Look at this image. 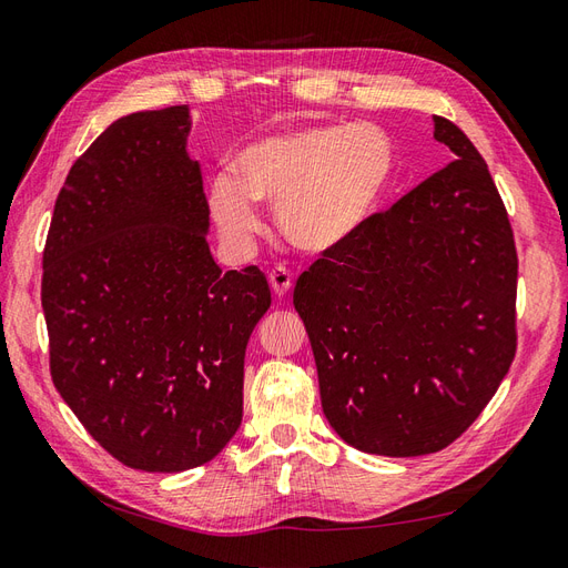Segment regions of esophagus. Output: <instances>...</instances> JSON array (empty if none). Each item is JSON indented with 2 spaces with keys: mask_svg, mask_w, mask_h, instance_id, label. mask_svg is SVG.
I'll list each match as a JSON object with an SVG mask.
<instances>
[{
  "mask_svg": "<svg viewBox=\"0 0 568 568\" xmlns=\"http://www.w3.org/2000/svg\"><path fill=\"white\" fill-rule=\"evenodd\" d=\"M268 283H271L275 295L285 297V295L290 293V287H293V273H290L287 268H283V266L273 268V271L268 273Z\"/></svg>",
  "mask_w": 568,
  "mask_h": 568,
  "instance_id": "esophagus-1",
  "label": "esophagus"
}]
</instances>
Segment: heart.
Segmentation results:
<instances>
[{"label":"heart","instance_id":"heart-1","mask_svg":"<svg viewBox=\"0 0 568 568\" xmlns=\"http://www.w3.org/2000/svg\"><path fill=\"white\" fill-rule=\"evenodd\" d=\"M394 168L386 136L369 124H316L252 143L235 174L211 184L209 209L221 235L246 246L261 232L256 201L275 203L283 237L326 252L367 223Z\"/></svg>","mask_w":568,"mask_h":568}]
</instances>
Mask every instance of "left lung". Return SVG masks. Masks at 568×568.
<instances>
[{
  "label": "left lung",
  "mask_w": 568,
  "mask_h": 568,
  "mask_svg": "<svg viewBox=\"0 0 568 568\" xmlns=\"http://www.w3.org/2000/svg\"><path fill=\"white\" fill-rule=\"evenodd\" d=\"M456 160L295 285L322 408L365 454L410 458L454 444L487 408L516 357L518 254L485 158L434 114Z\"/></svg>",
  "instance_id": "left-lung-1"
}]
</instances>
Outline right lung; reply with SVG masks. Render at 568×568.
<instances>
[{
  "label": "right lung",
  "instance_id": "obj_1",
  "mask_svg": "<svg viewBox=\"0 0 568 568\" xmlns=\"http://www.w3.org/2000/svg\"><path fill=\"white\" fill-rule=\"evenodd\" d=\"M189 108L110 124L74 165L42 250L52 384L126 468L182 473L242 423L244 351L271 290L211 256Z\"/></svg>",
  "mask_w": 568,
  "mask_h": 568
}]
</instances>
